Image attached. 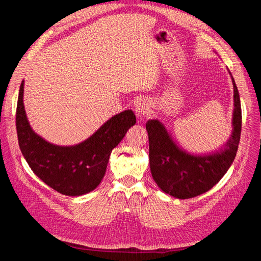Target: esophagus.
Wrapping results in <instances>:
<instances>
[{"mask_svg":"<svg viewBox=\"0 0 261 261\" xmlns=\"http://www.w3.org/2000/svg\"><path fill=\"white\" fill-rule=\"evenodd\" d=\"M135 113L139 118V121H143L150 113V103L145 98L139 99L135 105Z\"/></svg>","mask_w":261,"mask_h":261,"instance_id":"esophagus-1","label":"esophagus"}]
</instances>
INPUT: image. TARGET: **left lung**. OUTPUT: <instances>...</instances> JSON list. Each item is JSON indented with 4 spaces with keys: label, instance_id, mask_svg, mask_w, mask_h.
I'll list each match as a JSON object with an SVG mask.
<instances>
[{
    "label": "left lung",
    "instance_id": "8db88e82",
    "mask_svg": "<svg viewBox=\"0 0 261 261\" xmlns=\"http://www.w3.org/2000/svg\"><path fill=\"white\" fill-rule=\"evenodd\" d=\"M231 75V72L228 70ZM233 84L234 110L232 134L226 143L209 153H191L178 146L159 120H149V164L151 175L162 192L178 199L193 198L208 192L224 176L233 163L242 128V110L238 87Z\"/></svg>",
    "mask_w": 261,
    "mask_h": 261
}]
</instances>
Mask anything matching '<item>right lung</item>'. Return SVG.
<instances>
[{
	"instance_id": "obj_1",
	"label": "right lung",
	"mask_w": 261,
	"mask_h": 261,
	"mask_svg": "<svg viewBox=\"0 0 261 261\" xmlns=\"http://www.w3.org/2000/svg\"><path fill=\"white\" fill-rule=\"evenodd\" d=\"M21 82L16 128L20 151L30 169L54 191L66 196H82L96 189L103 178L112 150L136 123L132 110L112 116L80 144L60 146L46 141L31 128L23 106Z\"/></svg>"
}]
</instances>
